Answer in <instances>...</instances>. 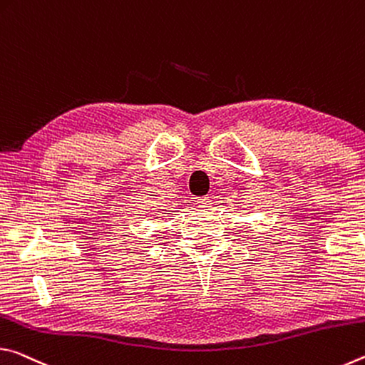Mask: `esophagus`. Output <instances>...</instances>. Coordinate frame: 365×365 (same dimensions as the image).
Masks as SVG:
<instances>
[{"mask_svg": "<svg viewBox=\"0 0 365 365\" xmlns=\"http://www.w3.org/2000/svg\"><path fill=\"white\" fill-rule=\"evenodd\" d=\"M197 204H199V207L202 208H208L212 207V199L210 197H199V199H197Z\"/></svg>", "mask_w": 365, "mask_h": 365, "instance_id": "34e87169", "label": "esophagus"}]
</instances>
